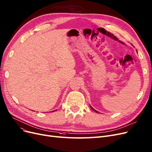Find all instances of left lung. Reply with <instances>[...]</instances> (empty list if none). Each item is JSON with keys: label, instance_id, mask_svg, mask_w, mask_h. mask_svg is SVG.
Segmentation results:
<instances>
[{"label": "left lung", "instance_id": "8db88e82", "mask_svg": "<svg viewBox=\"0 0 152 152\" xmlns=\"http://www.w3.org/2000/svg\"><path fill=\"white\" fill-rule=\"evenodd\" d=\"M90 107H91V109H92V110H93V111H95V112H96V113H99V112H98V111H96V110H94V108H93V107H92V106H90Z\"/></svg>", "mask_w": 152, "mask_h": 152}]
</instances>
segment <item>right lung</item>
<instances>
[{
    "label": "right lung",
    "instance_id": "obj_1",
    "mask_svg": "<svg viewBox=\"0 0 152 152\" xmlns=\"http://www.w3.org/2000/svg\"><path fill=\"white\" fill-rule=\"evenodd\" d=\"M57 110H54V111H56Z\"/></svg>",
    "mask_w": 152,
    "mask_h": 152
}]
</instances>
